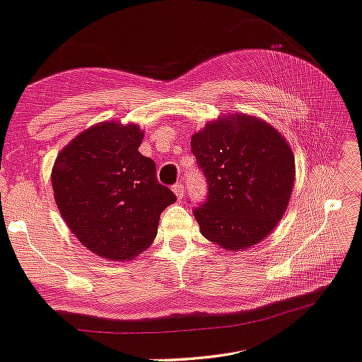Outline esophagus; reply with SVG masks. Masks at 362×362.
<instances>
[{"label": "esophagus", "mask_w": 362, "mask_h": 362, "mask_svg": "<svg viewBox=\"0 0 362 362\" xmlns=\"http://www.w3.org/2000/svg\"><path fill=\"white\" fill-rule=\"evenodd\" d=\"M173 192L175 193V196H177V198H179V199H182L183 198V196H185V189H183V183H175V185L173 187Z\"/></svg>", "instance_id": "1"}]
</instances>
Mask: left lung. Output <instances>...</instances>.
I'll use <instances>...</instances> for the list:
<instances>
[{
    "instance_id": "left-lung-1",
    "label": "left lung",
    "mask_w": 362,
    "mask_h": 362,
    "mask_svg": "<svg viewBox=\"0 0 362 362\" xmlns=\"http://www.w3.org/2000/svg\"><path fill=\"white\" fill-rule=\"evenodd\" d=\"M209 194L193 210L202 235L240 252L271 234L290 202L294 155L285 137L259 118L239 114L210 122L192 137Z\"/></svg>"
}]
</instances>
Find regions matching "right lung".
Masks as SVG:
<instances>
[{
	"label": "right lung",
	"mask_w": 362,
	"mask_h": 362,
	"mask_svg": "<svg viewBox=\"0 0 362 362\" xmlns=\"http://www.w3.org/2000/svg\"><path fill=\"white\" fill-rule=\"evenodd\" d=\"M137 124L98 123L74 137L52 169L58 210L82 245L124 261L150 247L160 215L175 194L156 180L155 161L141 155Z\"/></svg>",
	"instance_id": "add662e5"
}]
</instances>
